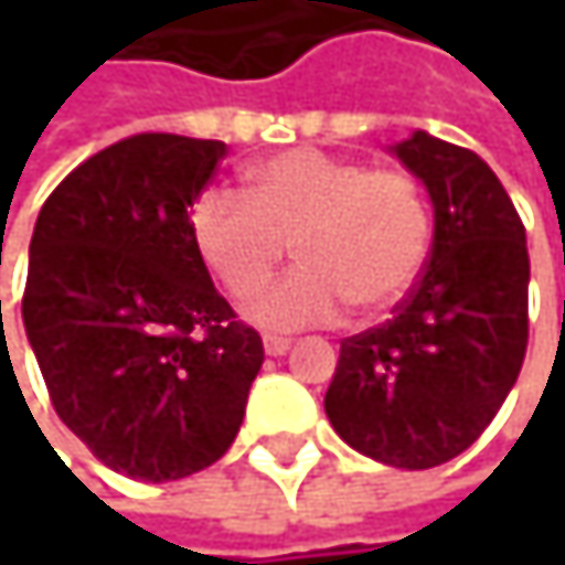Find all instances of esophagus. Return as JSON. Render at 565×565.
Returning a JSON list of instances; mask_svg holds the SVG:
<instances>
[{
	"instance_id": "34e87169",
	"label": "esophagus",
	"mask_w": 565,
	"mask_h": 565,
	"mask_svg": "<svg viewBox=\"0 0 565 565\" xmlns=\"http://www.w3.org/2000/svg\"><path fill=\"white\" fill-rule=\"evenodd\" d=\"M287 350H290V340L287 337H275V333L265 337V353L268 356H284Z\"/></svg>"
}]
</instances>
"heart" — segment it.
Masks as SVG:
<instances>
[{"mask_svg":"<svg viewBox=\"0 0 565 565\" xmlns=\"http://www.w3.org/2000/svg\"><path fill=\"white\" fill-rule=\"evenodd\" d=\"M189 228L205 268L238 300L270 280L295 242L301 268L245 307L271 330L337 320L347 303L363 317L390 310L435 242L431 199L415 172L313 147L255 163L245 195L202 192Z\"/></svg>","mask_w":565,"mask_h":565,"instance_id":"1","label":"heart"}]
</instances>
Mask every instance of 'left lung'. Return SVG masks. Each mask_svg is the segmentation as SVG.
<instances>
[{
    "label": "left lung",
    "mask_w": 565,
    "mask_h": 565,
    "mask_svg": "<svg viewBox=\"0 0 565 565\" xmlns=\"http://www.w3.org/2000/svg\"><path fill=\"white\" fill-rule=\"evenodd\" d=\"M395 157L431 195V255L386 323L340 343L323 408L360 455L425 471L471 448L520 376L530 255L478 153L415 130Z\"/></svg>",
    "instance_id": "8db88e82"
}]
</instances>
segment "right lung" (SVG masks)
I'll use <instances>...</instances> for the list:
<instances>
[{"instance_id": "add662e5", "label": "right lung", "mask_w": 565, "mask_h": 565, "mask_svg": "<svg viewBox=\"0 0 565 565\" xmlns=\"http://www.w3.org/2000/svg\"><path fill=\"white\" fill-rule=\"evenodd\" d=\"M225 153L222 140L127 137L67 172L32 232L22 320L52 405L134 481L215 465L265 363L189 228Z\"/></svg>"}]
</instances>
